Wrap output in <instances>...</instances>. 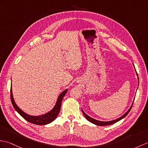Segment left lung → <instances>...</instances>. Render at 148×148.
<instances>
[{
    "instance_id": "left-lung-1",
    "label": "left lung",
    "mask_w": 148,
    "mask_h": 148,
    "mask_svg": "<svg viewBox=\"0 0 148 148\" xmlns=\"http://www.w3.org/2000/svg\"><path fill=\"white\" fill-rule=\"evenodd\" d=\"M136 74H137V75H137V72H136ZM137 78H138V81H139V77H137ZM133 103H134V101H133ZM133 103H132V104L131 106H130V108L127 110V112L125 113H124V114H123L122 116H121V117L119 118V119H115V120H113V121H108V122H103V121H98V120H96V119H92V118L91 117V116H88V115L86 114V113L83 110H82V113H83V114H84V116L86 117V119L89 122H91V123H94V124H95V125H99V126L109 125L113 124V123L117 122H119V121H121V120H122V119L124 118L125 116L129 113V112L130 111V110H131L132 105H133Z\"/></svg>"
}]
</instances>
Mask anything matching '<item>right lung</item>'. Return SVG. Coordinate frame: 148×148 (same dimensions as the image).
Returning a JSON list of instances; mask_svg holds the SVG:
<instances>
[{
	"mask_svg": "<svg viewBox=\"0 0 148 148\" xmlns=\"http://www.w3.org/2000/svg\"><path fill=\"white\" fill-rule=\"evenodd\" d=\"M67 92V89H66V90L64 91L59 96H58L56 103L51 111L47 112V113H45V114L38 115V116H33V115L27 114V113L24 112L22 110H21V108H19L18 106H17L13 98V95H12V86L11 87V102L14 108V109L17 112H18L19 114L21 116H23L26 121H27V122H29L30 123H34V124L43 125L49 124V123L53 122L54 120L57 117L58 113H59L60 110L62 101L63 98L64 97V96L66 95Z\"/></svg>",
	"mask_w": 148,
	"mask_h": 148,
	"instance_id": "1",
	"label": "right lung"
}]
</instances>
